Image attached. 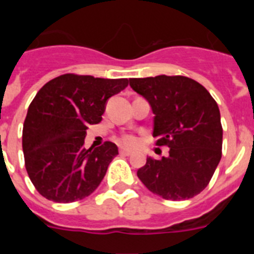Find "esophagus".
Here are the masks:
<instances>
[{"label": "esophagus", "instance_id": "34e87169", "mask_svg": "<svg viewBox=\"0 0 254 254\" xmlns=\"http://www.w3.org/2000/svg\"><path fill=\"white\" fill-rule=\"evenodd\" d=\"M120 154L121 155H126V156H128V155L132 154L131 150H127V149H123V147H121L120 149Z\"/></svg>", "mask_w": 254, "mask_h": 254}]
</instances>
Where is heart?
I'll list each match as a JSON object with an SVG mask.
<instances>
[{
	"mask_svg": "<svg viewBox=\"0 0 254 254\" xmlns=\"http://www.w3.org/2000/svg\"><path fill=\"white\" fill-rule=\"evenodd\" d=\"M120 142L122 143L123 146L133 147L137 145V138L134 137L133 134H123L122 137L120 138Z\"/></svg>",
	"mask_w": 254,
	"mask_h": 254,
	"instance_id": "heart-1",
	"label": "heart"
}]
</instances>
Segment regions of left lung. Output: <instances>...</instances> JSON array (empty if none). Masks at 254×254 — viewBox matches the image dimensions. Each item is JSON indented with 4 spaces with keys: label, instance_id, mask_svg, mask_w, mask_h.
Instances as JSON below:
<instances>
[{
    "label": "left lung",
    "instance_id": "8db88e82",
    "mask_svg": "<svg viewBox=\"0 0 254 254\" xmlns=\"http://www.w3.org/2000/svg\"><path fill=\"white\" fill-rule=\"evenodd\" d=\"M129 86L155 114L156 145L169 147L167 158L147 156L137 177L165 199L192 198L207 187L221 159L223 127L216 102L202 85L186 76L129 78Z\"/></svg>",
    "mask_w": 254,
    "mask_h": 254
}]
</instances>
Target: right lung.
Returning a JSON list of instances; mask_svg holds the SVG:
<instances>
[{"mask_svg":"<svg viewBox=\"0 0 254 254\" xmlns=\"http://www.w3.org/2000/svg\"><path fill=\"white\" fill-rule=\"evenodd\" d=\"M127 85V78L66 73L38 91L24 122L22 151L29 178L42 196L69 203L98 188L118 147L107 141L85 149L86 129L102 121L108 99Z\"/></svg>","mask_w":254,"mask_h":254,"instance_id":"1","label":"right lung"}]
</instances>
